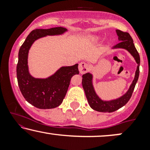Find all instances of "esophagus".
Returning a JSON list of instances; mask_svg holds the SVG:
<instances>
[{
    "label": "esophagus",
    "instance_id": "1",
    "mask_svg": "<svg viewBox=\"0 0 150 150\" xmlns=\"http://www.w3.org/2000/svg\"><path fill=\"white\" fill-rule=\"evenodd\" d=\"M78 69L81 74L85 73L88 70V65L85 62H81L80 64H79Z\"/></svg>",
    "mask_w": 150,
    "mask_h": 150
}]
</instances>
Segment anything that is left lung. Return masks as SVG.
<instances>
[{"mask_svg": "<svg viewBox=\"0 0 150 150\" xmlns=\"http://www.w3.org/2000/svg\"><path fill=\"white\" fill-rule=\"evenodd\" d=\"M116 32L118 37V41L120 42L113 46V49H122L128 51L134 58L136 63L137 64V68H136L134 80H132L128 91L121 97L108 101L101 99L97 94L94 85H93V75L92 73H87L82 75V87L85 91L88 104L92 109L99 112H113L125 106L131 97L135 85L138 80L139 73H140V58L139 53L134 45L132 37L128 32H123L118 30H116Z\"/></svg>", "mask_w": 150, "mask_h": 150, "instance_id": "8db88e82", "label": "left lung"}]
</instances>
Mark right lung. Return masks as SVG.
<instances>
[{
    "label": "right lung",
    "mask_w": 150,
    "mask_h": 150,
    "mask_svg": "<svg viewBox=\"0 0 150 150\" xmlns=\"http://www.w3.org/2000/svg\"><path fill=\"white\" fill-rule=\"evenodd\" d=\"M67 31L63 27L34 30L27 36L19 50L17 78L20 92L27 102L40 109L53 108L61 104L72 77L79 74L78 64L62 66L46 78L34 77L29 70V51L37 39L47 36L62 35Z\"/></svg>",
    "instance_id": "right-lung-1"
}]
</instances>
